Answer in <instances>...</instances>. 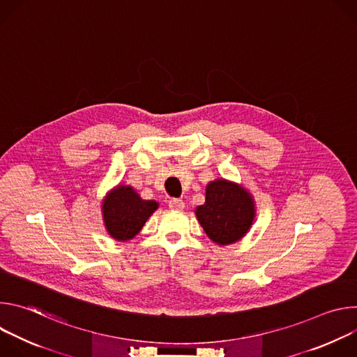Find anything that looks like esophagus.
I'll return each instance as SVG.
<instances>
[{
    "instance_id": "1",
    "label": "esophagus",
    "mask_w": 357,
    "mask_h": 357,
    "mask_svg": "<svg viewBox=\"0 0 357 357\" xmlns=\"http://www.w3.org/2000/svg\"><path fill=\"white\" fill-rule=\"evenodd\" d=\"M168 206H169L172 211H182V209L185 208V203H183L182 199L174 197V199H171V200L168 202Z\"/></svg>"
}]
</instances>
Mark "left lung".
I'll return each instance as SVG.
<instances>
[{"label": "left lung", "mask_w": 357, "mask_h": 357, "mask_svg": "<svg viewBox=\"0 0 357 357\" xmlns=\"http://www.w3.org/2000/svg\"><path fill=\"white\" fill-rule=\"evenodd\" d=\"M196 216L211 240L220 245L231 244L250 229L254 202L244 188L218 179L208 185L206 202L196 208Z\"/></svg>", "instance_id": "obj_1"}]
</instances>
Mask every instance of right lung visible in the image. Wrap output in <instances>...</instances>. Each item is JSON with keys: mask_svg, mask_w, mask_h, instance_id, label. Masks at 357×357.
Here are the masks:
<instances>
[{"mask_svg": "<svg viewBox=\"0 0 357 357\" xmlns=\"http://www.w3.org/2000/svg\"><path fill=\"white\" fill-rule=\"evenodd\" d=\"M157 208L155 200H142L131 186H119L103 203L106 229L116 240H130Z\"/></svg>", "mask_w": 357, "mask_h": 357, "instance_id": "add662e5", "label": "right lung"}]
</instances>
